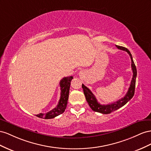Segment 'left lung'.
I'll use <instances>...</instances> for the list:
<instances>
[{
    "mask_svg": "<svg viewBox=\"0 0 151 151\" xmlns=\"http://www.w3.org/2000/svg\"><path fill=\"white\" fill-rule=\"evenodd\" d=\"M116 46L118 49L123 50L127 52L128 54L130 55L131 60H132V69L133 71V77H132V80L131 81L130 87H129L128 92L126 93L125 96H124V97L122 98L121 99H119L116 102L111 103V104H107V105H102L97 102L96 97H95L93 93L90 91V90L86 87V86H85L83 84H82V88L83 90L84 95L85 96L86 100H87L89 106L90 107V108H91L93 111L98 112V113L105 114H109L112 113V112L119 109L120 107H123L124 105H125L133 97V96H134V93H135V82H136V78H137V69L135 65V63L133 62L132 55L130 53V52L129 51L127 48H125V47H122V46H119V45H116Z\"/></svg>",
    "mask_w": 151,
    "mask_h": 151,
    "instance_id": "obj_1",
    "label": "left lung"
}]
</instances>
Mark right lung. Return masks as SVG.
<instances>
[{
	"mask_svg": "<svg viewBox=\"0 0 151 151\" xmlns=\"http://www.w3.org/2000/svg\"><path fill=\"white\" fill-rule=\"evenodd\" d=\"M73 78V77L71 76L64 77L60 81L59 85L61 87V97H60L58 106L49 112H47L45 114L40 113L37 114L36 116L44 119H52L64 113L67 106L71 81Z\"/></svg>",
	"mask_w": 151,
	"mask_h": 151,
	"instance_id": "1",
	"label": "right lung"
}]
</instances>
